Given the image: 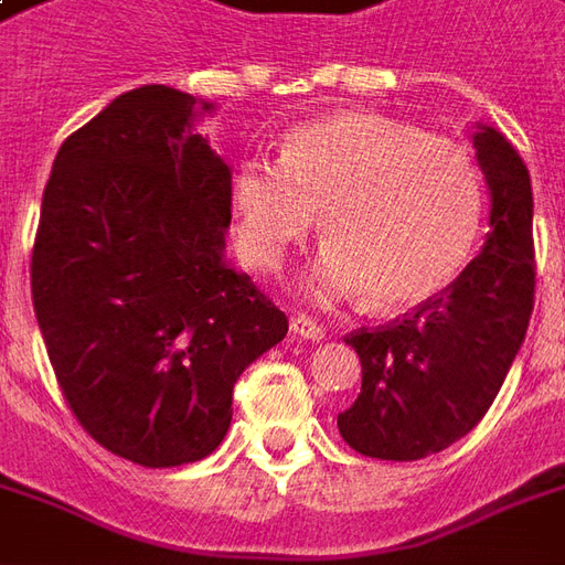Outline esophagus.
Here are the masks:
<instances>
[{
    "label": "esophagus",
    "instance_id": "obj_1",
    "mask_svg": "<svg viewBox=\"0 0 565 565\" xmlns=\"http://www.w3.org/2000/svg\"><path fill=\"white\" fill-rule=\"evenodd\" d=\"M290 332L299 335V339H308V342H320L327 335V327H320L318 320L308 318V315H294L290 318Z\"/></svg>",
    "mask_w": 565,
    "mask_h": 565
}]
</instances>
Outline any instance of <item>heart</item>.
<instances>
[{
  "instance_id": "b5f03b06",
  "label": "heart",
  "mask_w": 565,
  "mask_h": 565,
  "mask_svg": "<svg viewBox=\"0 0 565 565\" xmlns=\"http://www.w3.org/2000/svg\"><path fill=\"white\" fill-rule=\"evenodd\" d=\"M318 214L311 294H366L375 311L420 306L475 257L487 214L484 169L460 141L369 111L287 132L278 166L247 160L233 178L235 245L278 269Z\"/></svg>"
}]
</instances>
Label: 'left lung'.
<instances>
[{
	"label": "left lung",
	"mask_w": 565,
	"mask_h": 565,
	"mask_svg": "<svg viewBox=\"0 0 565 565\" xmlns=\"http://www.w3.org/2000/svg\"><path fill=\"white\" fill-rule=\"evenodd\" d=\"M490 186V233L448 290L375 330L344 335L363 387L339 433L379 460L438 454L487 415L521 351L535 302L533 184L521 153L493 127L475 132Z\"/></svg>",
	"instance_id": "8db88e82"
}]
</instances>
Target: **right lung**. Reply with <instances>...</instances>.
I'll use <instances>...</instances> for the list:
<instances>
[{
  "mask_svg": "<svg viewBox=\"0 0 565 565\" xmlns=\"http://www.w3.org/2000/svg\"><path fill=\"white\" fill-rule=\"evenodd\" d=\"M211 108V105H202ZM196 96L145 84L56 153L32 245V306L72 415L148 469L196 462L287 315L223 263L230 166L193 132Z\"/></svg>",
  "mask_w": 565,
  "mask_h": 565,
  "instance_id": "obj_1",
  "label": "right lung"
}]
</instances>
